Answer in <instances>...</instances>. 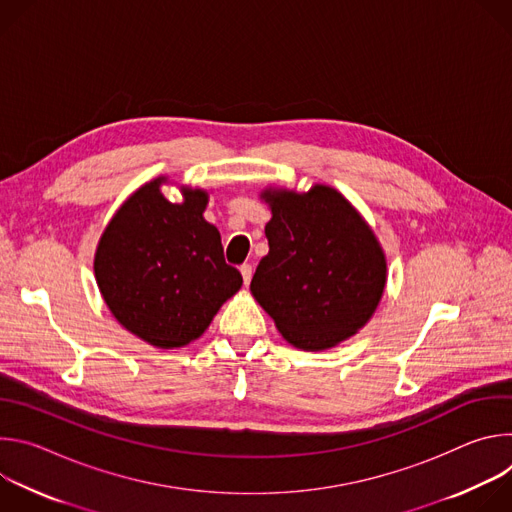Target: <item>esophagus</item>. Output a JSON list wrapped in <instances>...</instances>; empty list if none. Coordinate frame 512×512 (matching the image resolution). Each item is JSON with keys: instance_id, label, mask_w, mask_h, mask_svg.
<instances>
[{"instance_id": "34e87169", "label": "esophagus", "mask_w": 512, "mask_h": 512, "mask_svg": "<svg viewBox=\"0 0 512 512\" xmlns=\"http://www.w3.org/2000/svg\"><path fill=\"white\" fill-rule=\"evenodd\" d=\"M241 275H243V281H245V285H249V283H251V277H253V267H251L249 263L241 265Z\"/></svg>"}]
</instances>
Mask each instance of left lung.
<instances>
[{"instance_id":"8db88e82","label":"left lung","mask_w":512,"mask_h":512,"mask_svg":"<svg viewBox=\"0 0 512 512\" xmlns=\"http://www.w3.org/2000/svg\"><path fill=\"white\" fill-rule=\"evenodd\" d=\"M263 198L273 216L253 296L287 342L304 350L336 346L369 322L383 296L387 263L377 237L334 188Z\"/></svg>"}]
</instances>
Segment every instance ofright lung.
Returning a JSON list of instances; mask_svg holds the SVG:
<instances>
[{"label": "right lung", "mask_w": 512, "mask_h": 512, "mask_svg": "<svg viewBox=\"0 0 512 512\" xmlns=\"http://www.w3.org/2000/svg\"><path fill=\"white\" fill-rule=\"evenodd\" d=\"M164 178L141 186L105 229L95 277L117 322L160 348L196 340L243 285L223 255L221 233L204 221L206 192L172 204Z\"/></svg>", "instance_id": "right-lung-1"}]
</instances>
